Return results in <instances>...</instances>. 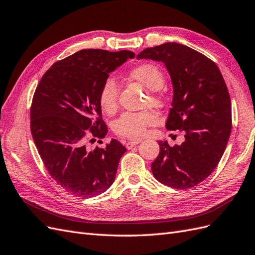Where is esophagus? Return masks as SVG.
<instances>
[{
	"mask_svg": "<svg viewBox=\"0 0 255 255\" xmlns=\"http://www.w3.org/2000/svg\"><path fill=\"white\" fill-rule=\"evenodd\" d=\"M140 142V140H138V139H133V140H129V141H127V142H125V145L127 146L128 149H132L134 145H136V144H138Z\"/></svg>",
	"mask_w": 255,
	"mask_h": 255,
	"instance_id": "1",
	"label": "esophagus"
}]
</instances>
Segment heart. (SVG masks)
Returning a JSON list of instances; mask_svg holds the SVG:
<instances>
[{
    "mask_svg": "<svg viewBox=\"0 0 255 255\" xmlns=\"http://www.w3.org/2000/svg\"><path fill=\"white\" fill-rule=\"evenodd\" d=\"M128 76L132 80L141 84L148 90V100L154 105H161L164 101L160 88L165 83L164 73L152 63H143L130 69ZM99 104L103 112L113 114L118 104L117 85L113 79H107L99 91ZM156 115L152 111L126 112L113 122V130L116 135L129 139H137L144 135L146 128L155 125Z\"/></svg>",
    "mask_w": 255,
    "mask_h": 255,
    "instance_id": "obj_1",
    "label": "heart"
}]
</instances>
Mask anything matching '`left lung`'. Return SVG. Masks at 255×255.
Masks as SVG:
<instances>
[{
  "mask_svg": "<svg viewBox=\"0 0 255 255\" xmlns=\"http://www.w3.org/2000/svg\"><path fill=\"white\" fill-rule=\"evenodd\" d=\"M137 58L165 64L174 91L166 128L179 129L185 138L180 145L158 142L152 173L169 187H194L215 170L228 144L232 110L226 82L212 59L181 43L146 48Z\"/></svg>",
  "mask_w": 255,
  "mask_h": 255,
  "instance_id": "left-lung-1",
  "label": "left lung"
}]
</instances>
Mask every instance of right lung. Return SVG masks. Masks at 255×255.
<instances>
[{"label": "right lung", "mask_w": 255, "mask_h": 255, "mask_svg": "<svg viewBox=\"0 0 255 255\" xmlns=\"http://www.w3.org/2000/svg\"><path fill=\"white\" fill-rule=\"evenodd\" d=\"M133 56L127 50H81L53 64L37 85L30 105L34 142L52 179L74 196L101 195L115 181L126 146L112 139L89 150L86 142L109 132L99 91L110 72Z\"/></svg>", "instance_id": "obj_1"}]
</instances>
